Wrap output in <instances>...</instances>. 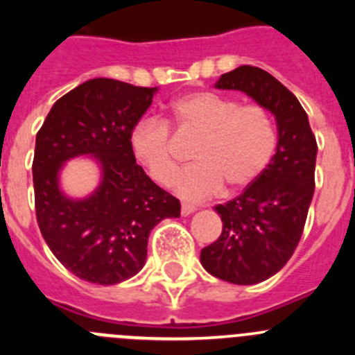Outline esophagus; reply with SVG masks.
<instances>
[{"label":"esophagus","instance_id":"esophagus-1","mask_svg":"<svg viewBox=\"0 0 355 355\" xmlns=\"http://www.w3.org/2000/svg\"><path fill=\"white\" fill-rule=\"evenodd\" d=\"M193 211H196V206H192V205H183V206H181V215H183V216L192 215Z\"/></svg>","mask_w":355,"mask_h":355}]
</instances>
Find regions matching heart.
<instances>
[{
    "instance_id": "obj_1",
    "label": "heart",
    "mask_w": 355,
    "mask_h": 355,
    "mask_svg": "<svg viewBox=\"0 0 355 355\" xmlns=\"http://www.w3.org/2000/svg\"><path fill=\"white\" fill-rule=\"evenodd\" d=\"M171 122L181 135L199 137L192 150L196 163L178 178V192L202 200L220 192L250 187L270 165L277 147V130L270 112L261 105H240L224 94L200 90L175 99ZM131 153L149 178L171 187L178 155L168 126L158 119H142L130 135Z\"/></svg>"
}]
</instances>
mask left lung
Masks as SVG:
<instances>
[{
  "label": "left lung",
  "instance_id": "left-lung-1",
  "mask_svg": "<svg viewBox=\"0 0 355 355\" xmlns=\"http://www.w3.org/2000/svg\"><path fill=\"white\" fill-rule=\"evenodd\" d=\"M216 89L241 90L277 121V150L258 180L225 205H216L222 234L200 250L215 277L256 284L277 274L291 258L315 193L316 139L299 99L270 72L240 65L222 74Z\"/></svg>",
  "mask_w": 355,
  "mask_h": 355
}]
</instances>
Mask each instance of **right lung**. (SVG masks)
<instances>
[{"label": "right lung", "mask_w": 355, "mask_h": 355, "mask_svg": "<svg viewBox=\"0 0 355 355\" xmlns=\"http://www.w3.org/2000/svg\"><path fill=\"white\" fill-rule=\"evenodd\" d=\"M155 92L94 78L62 96L37 133V224L55 258L89 283L117 284L139 274L153 227L180 216V200L150 180L131 153V130ZM83 154L100 162L102 183L87 200H69L58 174L67 159Z\"/></svg>", "instance_id": "right-lung-1"}]
</instances>
